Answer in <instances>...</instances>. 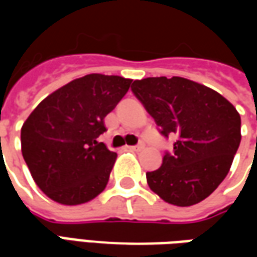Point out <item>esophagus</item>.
<instances>
[{"label":"esophagus","instance_id":"1","mask_svg":"<svg viewBox=\"0 0 257 257\" xmlns=\"http://www.w3.org/2000/svg\"><path fill=\"white\" fill-rule=\"evenodd\" d=\"M128 149H131V150H134V151H142L143 149H145V143H143V142H140L139 145L131 146V147H128Z\"/></svg>","mask_w":257,"mask_h":257}]
</instances>
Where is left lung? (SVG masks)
<instances>
[{"label": "left lung", "mask_w": 257, "mask_h": 257, "mask_svg": "<svg viewBox=\"0 0 257 257\" xmlns=\"http://www.w3.org/2000/svg\"><path fill=\"white\" fill-rule=\"evenodd\" d=\"M134 95L154 118L162 136H175L172 153L146 173L165 202L198 204L224 180L241 142V117L226 97L182 77L134 81Z\"/></svg>", "instance_id": "1"}]
</instances>
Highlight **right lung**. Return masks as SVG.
<instances>
[{
    "instance_id": "obj_1",
    "label": "right lung",
    "mask_w": 257,
    "mask_h": 257,
    "mask_svg": "<svg viewBox=\"0 0 257 257\" xmlns=\"http://www.w3.org/2000/svg\"><path fill=\"white\" fill-rule=\"evenodd\" d=\"M132 79L88 74L45 97L22 126V154L37 186L63 205L88 202L106 189L117 154L99 142L104 117Z\"/></svg>"
}]
</instances>
